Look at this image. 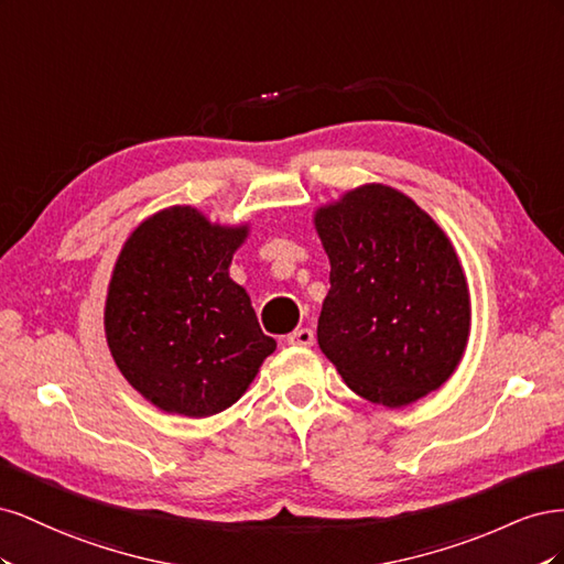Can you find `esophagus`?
<instances>
[{"label": "esophagus", "mask_w": 564, "mask_h": 564, "mask_svg": "<svg viewBox=\"0 0 564 564\" xmlns=\"http://www.w3.org/2000/svg\"><path fill=\"white\" fill-rule=\"evenodd\" d=\"M286 344L289 346H301V348H308V346H313L315 344V334H313V329H296V332H292L286 336Z\"/></svg>", "instance_id": "34e87169"}]
</instances>
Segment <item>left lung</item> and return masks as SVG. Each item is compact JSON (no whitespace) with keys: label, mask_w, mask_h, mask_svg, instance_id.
<instances>
[{"label":"left lung","mask_w":564,"mask_h":564,"mask_svg":"<svg viewBox=\"0 0 564 564\" xmlns=\"http://www.w3.org/2000/svg\"><path fill=\"white\" fill-rule=\"evenodd\" d=\"M315 230L332 265L317 344L348 388L390 409L437 390L470 334L468 282L449 237L383 183L319 207Z\"/></svg>","instance_id":"8db88e82"}]
</instances>
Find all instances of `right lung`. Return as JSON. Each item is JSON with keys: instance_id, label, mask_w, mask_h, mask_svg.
<instances>
[{"instance_id": "1", "label": "right lung", "mask_w": 564, "mask_h": 564, "mask_svg": "<svg viewBox=\"0 0 564 564\" xmlns=\"http://www.w3.org/2000/svg\"><path fill=\"white\" fill-rule=\"evenodd\" d=\"M249 226H218L195 207L145 218L108 286L106 338L122 377L162 412L204 419L245 395L278 348L230 280Z\"/></svg>"}]
</instances>
